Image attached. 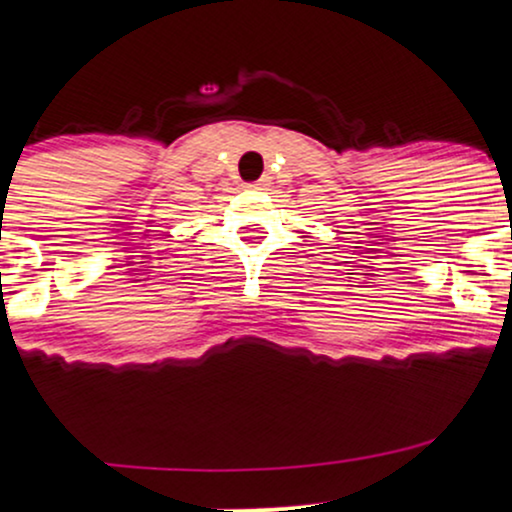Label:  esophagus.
<instances>
[{
    "label": "esophagus",
    "mask_w": 512,
    "mask_h": 512,
    "mask_svg": "<svg viewBox=\"0 0 512 512\" xmlns=\"http://www.w3.org/2000/svg\"><path fill=\"white\" fill-rule=\"evenodd\" d=\"M269 185H272V178H269V175H262L260 180L252 182V187H257V190H264V187H269Z\"/></svg>",
    "instance_id": "34e87169"
}]
</instances>
